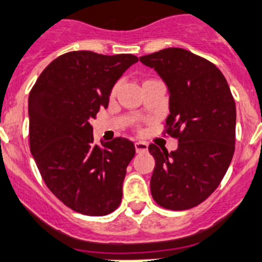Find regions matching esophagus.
<instances>
[{
  "mask_svg": "<svg viewBox=\"0 0 262 262\" xmlns=\"http://www.w3.org/2000/svg\"><path fill=\"white\" fill-rule=\"evenodd\" d=\"M136 153H144L148 150V144L145 141H136L135 143Z\"/></svg>",
  "mask_w": 262,
  "mask_h": 262,
  "instance_id": "esophagus-1",
  "label": "esophagus"
}]
</instances>
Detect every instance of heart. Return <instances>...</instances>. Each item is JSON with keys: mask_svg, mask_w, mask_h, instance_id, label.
<instances>
[{"mask_svg": "<svg viewBox=\"0 0 262 262\" xmlns=\"http://www.w3.org/2000/svg\"><path fill=\"white\" fill-rule=\"evenodd\" d=\"M117 90H118V85H115V87L112 90V96H115V93H117Z\"/></svg>", "mask_w": 262, "mask_h": 262, "instance_id": "obj_1", "label": "heart"}]
</instances>
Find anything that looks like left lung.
I'll list each match as a JSON object with an SVG mask.
<instances>
[{
	"mask_svg": "<svg viewBox=\"0 0 262 262\" xmlns=\"http://www.w3.org/2000/svg\"><path fill=\"white\" fill-rule=\"evenodd\" d=\"M140 62L152 67L169 90L166 133L178 139L167 152L150 144L156 166L150 192L156 203L186 210L209 198L226 174L235 150L236 107L218 67L182 48H167Z\"/></svg>",
	"mask_w": 262,
	"mask_h": 262,
	"instance_id": "1",
	"label": "left lung"
}]
</instances>
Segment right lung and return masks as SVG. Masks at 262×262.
I'll use <instances>...</instances> for the list:
<instances>
[{
    "instance_id": "right-lung-1",
    "label": "right lung",
    "mask_w": 262,
    "mask_h": 262,
    "mask_svg": "<svg viewBox=\"0 0 262 262\" xmlns=\"http://www.w3.org/2000/svg\"><path fill=\"white\" fill-rule=\"evenodd\" d=\"M138 61L133 54L64 53L30 92V148L38 171L48 188L81 214L106 215L121 204L135 145L124 138L98 145L90 122L107 107L114 84Z\"/></svg>"
}]
</instances>
